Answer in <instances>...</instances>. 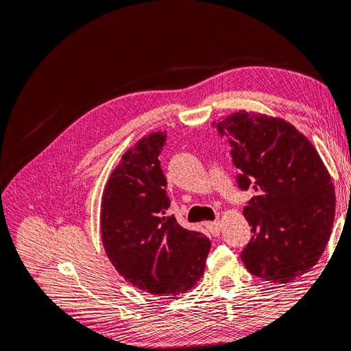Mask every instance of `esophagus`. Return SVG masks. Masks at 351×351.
Here are the masks:
<instances>
[{
  "label": "esophagus",
  "mask_w": 351,
  "mask_h": 351,
  "mask_svg": "<svg viewBox=\"0 0 351 351\" xmlns=\"http://www.w3.org/2000/svg\"><path fill=\"white\" fill-rule=\"evenodd\" d=\"M206 230L209 234L212 236H218L219 231H221V222L219 221H214V222H208L206 224Z\"/></svg>",
  "instance_id": "34e87169"
}]
</instances>
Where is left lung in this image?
Returning a JSON list of instances; mask_svg holds the SVG:
<instances>
[{
  "label": "left lung",
  "mask_w": 351,
  "mask_h": 351,
  "mask_svg": "<svg viewBox=\"0 0 351 351\" xmlns=\"http://www.w3.org/2000/svg\"><path fill=\"white\" fill-rule=\"evenodd\" d=\"M231 146L252 239L240 258L250 274L285 284L319 261L331 236L335 193L315 146L281 119L239 111L214 123Z\"/></svg>",
  "instance_id": "obj_1"
}]
</instances>
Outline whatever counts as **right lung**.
<instances>
[{
  "label": "right lung",
  "mask_w": 351,
  "mask_h": 351,
  "mask_svg": "<svg viewBox=\"0 0 351 351\" xmlns=\"http://www.w3.org/2000/svg\"><path fill=\"white\" fill-rule=\"evenodd\" d=\"M167 133L143 137L127 151L105 187L101 234L121 277L146 293L180 295L204 275L210 241L167 215L169 197L161 156Z\"/></svg>",
  "instance_id": "add662e5"
}]
</instances>
